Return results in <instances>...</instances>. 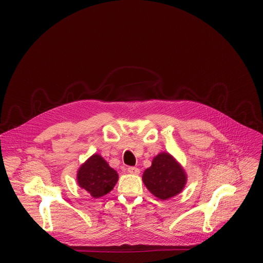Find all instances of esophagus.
Masks as SVG:
<instances>
[{"mask_svg": "<svg viewBox=\"0 0 263 263\" xmlns=\"http://www.w3.org/2000/svg\"><path fill=\"white\" fill-rule=\"evenodd\" d=\"M127 171H128V173L133 174V175H139L140 174V170L137 167H134V166H128Z\"/></svg>", "mask_w": 263, "mask_h": 263, "instance_id": "obj_1", "label": "esophagus"}]
</instances>
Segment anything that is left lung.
Segmentation results:
<instances>
[{
  "label": "left lung",
  "mask_w": 263,
  "mask_h": 263,
  "mask_svg": "<svg viewBox=\"0 0 263 263\" xmlns=\"http://www.w3.org/2000/svg\"><path fill=\"white\" fill-rule=\"evenodd\" d=\"M143 181L155 196L165 200L182 191L186 176L171 155L163 153L158 155L153 165L144 172Z\"/></svg>",
  "instance_id": "obj_1"
}]
</instances>
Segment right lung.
<instances>
[{"label": "right lung", "mask_w": 263, "mask_h": 263, "mask_svg": "<svg viewBox=\"0 0 263 263\" xmlns=\"http://www.w3.org/2000/svg\"><path fill=\"white\" fill-rule=\"evenodd\" d=\"M117 180L116 171L110 168L99 155H93L89 158L78 173L79 185L95 198L101 197L112 191Z\"/></svg>", "instance_id": "obj_1"}]
</instances>
